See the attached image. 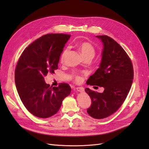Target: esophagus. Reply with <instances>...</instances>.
<instances>
[{
    "label": "esophagus",
    "mask_w": 149,
    "mask_h": 149,
    "mask_svg": "<svg viewBox=\"0 0 149 149\" xmlns=\"http://www.w3.org/2000/svg\"><path fill=\"white\" fill-rule=\"evenodd\" d=\"M76 91H77L78 92H80V93H82L84 91V88H82V87H78L76 88Z\"/></svg>",
    "instance_id": "obj_1"
}]
</instances>
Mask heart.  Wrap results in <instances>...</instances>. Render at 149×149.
I'll return each mask as SVG.
<instances>
[{"label":"heart","mask_w":149,"mask_h":149,"mask_svg":"<svg viewBox=\"0 0 149 149\" xmlns=\"http://www.w3.org/2000/svg\"><path fill=\"white\" fill-rule=\"evenodd\" d=\"M79 49L81 52V54L83 58L86 57H91L93 58L94 56V55H95V49H94V48L91 45V44H89V43L87 42H83L80 43L79 45ZM68 52V49L66 48L63 51V52L62 53L61 56V61H63L65 60V58L66 55V54ZM74 78L76 81H79L81 80V77L78 75H74Z\"/></svg>","instance_id":"b5f03b06"}]
</instances>
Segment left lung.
I'll use <instances>...</instances> for the list:
<instances>
[{"label": "left lung", "instance_id": "obj_1", "mask_svg": "<svg viewBox=\"0 0 149 149\" xmlns=\"http://www.w3.org/2000/svg\"><path fill=\"white\" fill-rule=\"evenodd\" d=\"M103 49L99 68L89 78L88 84L103 87L102 93L86 88L91 100L87 109L94 119L107 118L118 110L128 95L134 79V70L127 54L114 40L106 35H97Z\"/></svg>", "mask_w": 149, "mask_h": 149}]
</instances>
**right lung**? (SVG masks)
Wrapping results in <instances>:
<instances>
[{"label": "right lung", "mask_w": 149, "mask_h": 149, "mask_svg": "<svg viewBox=\"0 0 149 149\" xmlns=\"http://www.w3.org/2000/svg\"><path fill=\"white\" fill-rule=\"evenodd\" d=\"M71 35L51 33L31 43L21 55L15 71V81L20 100L31 114L48 118L56 114L71 89L68 84L50 87L45 76L58 69L61 54Z\"/></svg>", "instance_id": "add662e5"}]
</instances>
